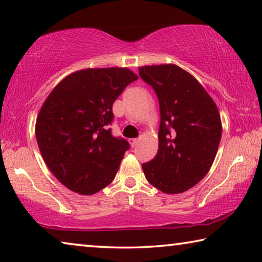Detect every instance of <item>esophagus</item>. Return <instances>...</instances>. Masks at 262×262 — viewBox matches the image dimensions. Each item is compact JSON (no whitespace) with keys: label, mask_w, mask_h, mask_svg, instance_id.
Returning a JSON list of instances; mask_svg holds the SVG:
<instances>
[{"label":"esophagus","mask_w":262,"mask_h":262,"mask_svg":"<svg viewBox=\"0 0 262 262\" xmlns=\"http://www.w3.org/2000/svg\"><path fill=\"white\" fill-rule=\"evenodd\" d=\"M128 143H130V145L132 147H135V146H137V145H138V143H139V139H137V138H131V139H128Z\"/></svg>","instance_id":"obj_1"}]
</instances>
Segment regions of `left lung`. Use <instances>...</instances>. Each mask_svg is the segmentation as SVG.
<instances>
[{
	"mask_svg": "<svg viewBox=\"0 0 262 262\" xmlns=\"http://www.w3.org/2000/svg\"><path fill=\"white\" fill-rule=\"evenodd\" d=\"M139 75L159 98L157 156L143 164L147 181L165 194L199 183L215 160L222 137L215 101L190 73L174 63L139 67Z\"/></svg>",
	"mask_w": 262,
	"mask_h": 262,
	"instance_id": "8db88e82",
	"label": "left lung"
}]
</instances>
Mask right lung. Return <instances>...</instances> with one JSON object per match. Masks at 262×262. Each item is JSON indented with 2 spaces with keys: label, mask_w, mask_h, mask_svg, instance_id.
Returning <instances> with one entry per match:
<instances>
[{
  "label": "right lung",
  "mask_w": 262,
  "mask_h": 262,
  "mask_svg": "<svg viewBox=\"0 0 262 262\" xmlns=\"http://www.w3.org/2000/svg\"><path fill=\"white\" fill-rule=\"evenodd\" d=\"M138 79L124 67L85 68L67 75L41 105L36 138L52 174L68 189L93 195L113 182L128 143L108 128L113 104Z\"/></svg>",
  "instance_id": "obj_1"
}]
</instances>
